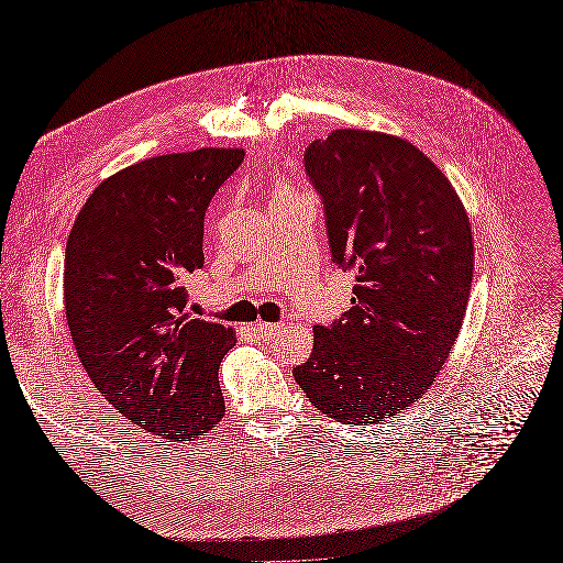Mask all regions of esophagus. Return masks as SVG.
Returning a JSON list of instances; mask_svg holds the SVG:
<instances>
[{"instance_id": "esophagus-1", "label": "esophagus", "mask_w": 563, "mask_h": 563, "mask_svg": "<svg viewBox=\"0 0 563 563\" xmlns=\"http://www.w3.org/2000/svg\"><path fill=\"white\" fill-rule=\"evenodd\" d=\"M284 329V323H267V321H258V323H253V331L258 333L261 338H269V335H275V333H279Z\"/></svg>"}]
</instances>
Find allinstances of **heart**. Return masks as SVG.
<instances>
[{"label": "heart", "instance_id": "obj_1", "mask_svg": "<svg viewBox=\"0 0 563 563\" xmlns=\"http://www.w3.org/2000/svg\"><path fill=\"white\" fill-rule=\"evenodd\" d=\"M279 195H286V192H279Z\"/></svg>", "mask_w": 563, "mask_h": 563}]
</instances>
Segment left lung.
Returning <instances> with one entry per match:
<instances>
[{"mask_svg": "<svg viewBox=\"0 0 563 563\" xmlns=\"http://www.w3.org/2000/svg\"><path fill=\"white\" fill-rule=\"evenodd\" d=\"M331 261L354 272L352 308L314 327L294 368L317 411L383 422L430 389L463 327L474 246L449 178L397 135L340 129L302 155Z\"/></svg>", "mask_w": 563, "mask_h": 563, "instance_id": "1", "label": "left lung"}]
</instances>
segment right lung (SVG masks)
I'll use <instances>...</instances> for the list:
<instances>
[{"label":"right lung","instance_id":"1","mask_svg":"<svg viewBox=\"0 0 563 563\" xmlns=\"http://www.w3.org/2000/svg\"><path fill=\"white\" fill-rule=\"evenodd\" d=\"M244 150L203 147L133 164L100 183L65 244V314L79 362L119 413L192 441L225 416L218 366L232 329L195 319L203 218Z\"/></svg>","mask_w":563,"mask_h":563}]
</instances>
